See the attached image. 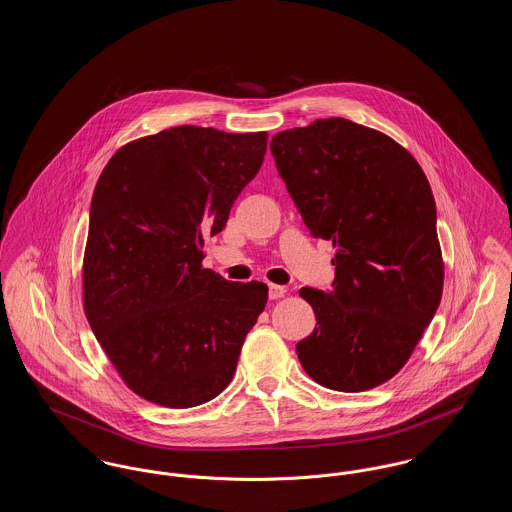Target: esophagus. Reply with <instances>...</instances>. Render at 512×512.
<instances>
[{
    "mask_svg": "<svg viewBox=\"0 0 512 512\" xmlns=\"http://www.w3.org/2000/svg\"><path fill=\"white\" fill-rule=\"evenodd\" d=\"M284 293H286L284 286L268 284V297H270V299H280V297H284Z\"/></svg>",
    "mask_w": 512,
    "mask_h": 512,
    "instance_id": "obj_1",
    "label": "esophagus"
}]
</instances>
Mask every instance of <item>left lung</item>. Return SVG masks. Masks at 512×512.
<instances>
[{
    "label": "left lung",
    "instance_id": "left-lung-1",
    "mask_svg": "<svg viewBox=\"0 0 512 512\" xmlns=\"http://www.w3.org/2000/svg\"><path fill=\"white\" fill-rule=\"evenodd\" d=\"M270 151L311 236L336 247L332 290H299L317 317L299 363L324 388L372 390L409 361L441 301L428 178L390 136L340 117L278 132Z\"/></svg>",
    "mask_w": 512,
    "mask_h": 512
}]
</instances>
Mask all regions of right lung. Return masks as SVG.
<instances>
[{"label": "right lung", "mask_w": 512, "mask_h": 512, "mask_svg": "<svg viewBox=\"0 0 512 512\" xmlns=\"http://www.w3.org/2000/svg\"><path fill=\"white\" fill-rule=\"evenodd\" d=\"M267 132L174 126L122 146L99 176L84 253V311L124 384L151 403L215 399L267 305V284L201 267L267 153Z\"/></svg>", "instance_id": "obj_1"}]
</instances>
